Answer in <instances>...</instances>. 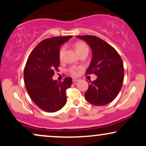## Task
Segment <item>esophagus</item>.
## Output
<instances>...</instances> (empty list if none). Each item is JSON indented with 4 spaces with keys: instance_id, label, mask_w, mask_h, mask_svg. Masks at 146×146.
Segmentation results:
<instances>
[{
    "instance_id": "34e87169",
    "label": "esophagus",
    "mask_w": 146,
    "mask_h": 146,
    "mask_svg": "<svg viewBox=\"0 0 146 146\" xmlns=\"http://www.w3.org/2000/svg\"><path fill=\"white\" fill-rule=\"evenodd\" d=\"M78 81H79V79H78V78H73V82H77Z\"/></svg>"
}]
</instances>
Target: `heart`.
<instances>
[{
  "label": "heart",
  "mask_w": 146,
  "mask_h": 146,
  "mask_svg": "<svg viewBox=\"0 0 146 146\" xmlns=\"http://www.w3.org/2000/svg\"><path fill=\"white\" fill-rule=\"evenodd\" d=\"M75 49H76V51L78 52V54L85 51L88 53V50H89L88 45H87L85 42H84L81 41H78L75 42ZM65 50H66L65 46H62V47L60 48L59 51V59L60 61H62L64 56ZM68 71H69V73L73 75H77L79 73V68L78 67H76V66H71V67L68 68Z\"/></svg>",
  "instance_id": "b5f03b06"
}]
</instances>
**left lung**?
I'll return each mask as SVG.
<instances>
[{
    "label": "left lung",
    "mask_w": 146,
    "mask_h": 146,
    "mask_svg": "<svg viewBox=\"0 0 146 146\" xmlns=\"http://www.w3.org/2000/svg\"><path fill=\"white\" fill-rule=\"evenodd\" d=\"M88 43L93 58L86 74H95L96 80L90 82L85 98L95 106H104L117 96L123 82L124 70L121 56L111 45L95 36H78Z\"/></svg>",
    "instance_id": "8db88e82"
}]
</instances>
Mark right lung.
Listing matches in <instances>:
<instances>
[{
    "mask_svg": "<svg viewBox=\"0 0 146 146\" xmlns=\"http://www.w3.org/2000/svg\"><path fill=\"white\" fill-rule=\"evenodd\" d=\"M72 36H57L41 41L30 53L24 69V82L30 98L44 111L54 113L66 102V90L72 78L62 82L53 80L60 66V46Z\"/></svg>",
    "mask_w": 146,
    "mask_h": 146,
    "instance_id": "1",
    "label": "right lung"
}]
</instances>
